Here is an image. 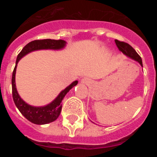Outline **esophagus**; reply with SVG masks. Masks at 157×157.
Instances as JSON below:
<instances>
[{
  "mask_svg": "<svg viewBox=\"0 0 157 157\" xmlns=\"http://www.w3.org/2000/svg\"><path fill=\"white\" fill-rule=\"evenodd\" d=\"M81 82L82 83V84H86V85H88V84H90V79L89 78H82L81 79Z\"/></svg>",
  "mask_w": 157,
  "mask_h": 157,
  "instance_id": "obj_1",
  "label": "esophagus"
}]
</instances>
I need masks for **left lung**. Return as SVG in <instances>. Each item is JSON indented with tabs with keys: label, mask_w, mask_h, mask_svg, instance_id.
Returning a JSON list of instances; mask_svg holds the SVG:
<instances>
[{
	"label": "left lung",
	"mask_w": 157,
	"mask_h": 157,
	"mask_svg": "<svg viewBox=\"0 0 157 157\" xmlns=\"http://www.w3.org/2000/svg\"><path fill=\"white\" fill-rule=\"evenodd\" d=\"M115 42H116L118 48H119L124 55H126V56H127V57L130 58V59H134V60H135V61L138 62L141 67H143L142 66V60H141V56L137 53V52H136L134 48L130 46L129 44H127V43L126 42H123V41H118V40H115Z\"/></svg>",
	"instance_id": "obj_1"
}]
</instances>
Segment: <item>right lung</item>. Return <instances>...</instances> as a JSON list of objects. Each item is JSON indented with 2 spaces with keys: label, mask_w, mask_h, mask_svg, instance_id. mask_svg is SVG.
I'll return each instance as SVG.
<instances>
[{
  "label": "right lung",
  "mask_w": 157,
  "mask_h": 157,
  "mask_svg": "<svg viewBox=\"0 0 157 157\" xmlns=\"http://www.w3.org/2000/svg\"><path fill=\"white\" fill-rule=\"evenodd\" d=\"M67 42L63 40H52V39H43L35 40L30 41L27 45H25L23 48L17 56L16 62V67L12 72V98L15 102V105L17 107L21 114L24 116L27 120L34 124L37 125H43L47 123H52L59 117L62 109V100L67 93L70 91L71 89L75 86L78 84V81H74L71 84L59 93V95L56 97L51 103L48 104L44 106L36 107L32 106L26 103L18 94L16 86V72L17 63L19 59L26 56L27 54L31 52L41 49H52V50H60L66 46Z\"/></svg>",
  "instance_id": "right-lung-1"
}]
</instances>
